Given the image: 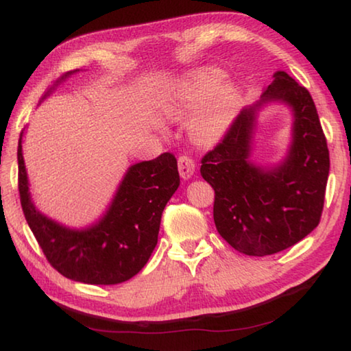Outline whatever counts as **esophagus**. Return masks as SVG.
<instances>
[{
  "label": "esophagus",
  "instance_id": "obj_1",
  "mask_svg": "<svg viewBox=\"0 0 351 351\" xmlns=\"http://www.w3.org/2000/svg\"><path fill=\"white\" fill-rule=\"evenodd\" d=\"M177 166H179V172H180V177L183 180H188L191 179V176L194 174V161L186 157V155H182V157H179V160H177Z\"/></svg>",
  "mask_w": 351,
  "mask_h": 351
}]
</instances>
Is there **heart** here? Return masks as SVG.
Segmentation results:
<instances>
[{"label": "heart", "instance_id": "1", "mask_svg": "<svg viewBox=\"0 0 351 351\" xmlns=\"http://www.w3.org/2000/svg\"><path fill=\"white\" fill-rule=\"evenodd\" d=\"M219 69L207 67L188 73L174 84L165 104L166 114L180 121L194 111L188 121V134L197 145L218 143L229 130L239 111L243 90L234 82H226Z\"/></svg>", "mask_w": 351, "mask_h": 351}]
</instances>
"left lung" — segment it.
Wrapping results in <instances>:
<instances>
[{
  "label": "left lung",
  "mask_w": 351,
  "mask_h": 351,
  "mask_svg": "<svg viewBox=\"0 0 351 351\" xmlns=\"http://www.w3.org/2000/svg\"><path fill=\"white\" fill-rule=\"evenodd\" d=\"M293 112L291 144L273 165L252 158L258 116L269 104ZM330 152L309 90L284 70L261 100L243 108L223 143L202 158L201 176L215 190L219 235L246 256H269L298 243L320 223Z\"/></svg>",
  "instance_id": "left-lung-1"
}]
</instances>
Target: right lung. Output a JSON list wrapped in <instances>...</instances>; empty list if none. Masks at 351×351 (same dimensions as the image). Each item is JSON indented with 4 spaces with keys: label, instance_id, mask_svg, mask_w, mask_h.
Segmentation results:
<instances>
[{
    "label": "right lung",
    "instance_id": "obj_1",
    "mask_svg": "<svg viewBox=\"0 0 351 351\" xmlns=\"http://www.w3.org/2000/svg\"><path fill=\"white\" fill-rule=\"evenodd\" d=\"M80 70L62 75L44 95ZM23 133L19 139V190L21 208L47 261L72 281L111 285L141 271L158 241L161 213L180 185L177 160L161 154L125 171L110 206L84 228H69L36 207L23 158Z\"/></svg>",
    "mask_w": 351,
    "mask_h": 351
}]
</instances>
